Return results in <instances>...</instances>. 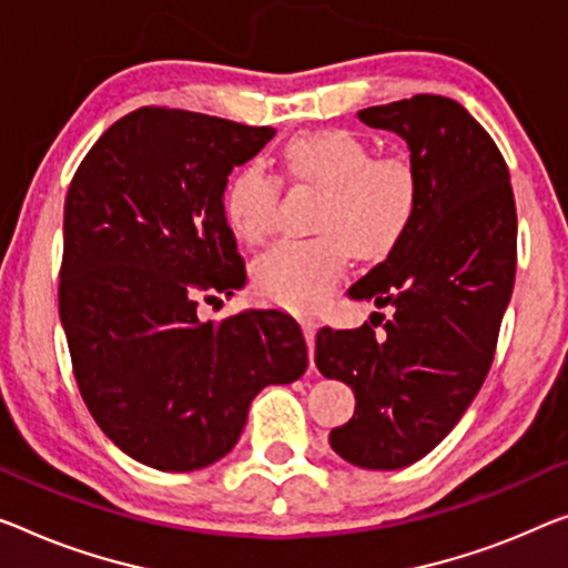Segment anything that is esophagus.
Returning <instances> with one entry per match:
<instances>
[{
	"instance_id": "34e87169",
	"label": "esophagus",
	"mask_w": 568,
	"mask_h": 568,
	"mask_svg": "<svg viewBox=\"0 0 568 568\" xmlns=\"http://www.w3.org/2000/svg\"><path fill=\"white\" fill-rule=\"evenodd\" d=\"M303 336H306L308 354H311V365H313V349H316V321H311V318L303 321Z\"/></svg>"
}]
</instances>
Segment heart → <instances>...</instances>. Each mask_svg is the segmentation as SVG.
Segmentation results:
<instances>
[{
	"instance_id": "b5f03b06",
	"label": "heart",
	"mask_w": 568,
	"mask_h": 568,
	"mask_svg": "<svg viewBox=\"0 0 568 568\" xmlns=\"http://www.w3.org/2000/svg\"><path fill=\"white\" fill-rule=\"evenodd\" d=\"M295 181L324 189L311 240H281L252 265L262 298L311 311L342 277L349 252L375 260L395 250L416 219L420 181L408 158H372L369 142L349 130L293 138L283 152ZM281 183L257 163L236 171L224 189V219L236 240L257 244L273 232Z\"/></svg>"
}]
</instances>
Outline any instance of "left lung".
<instances>
[{
	"instance_id": "8db88e82",
	"label": "left lung",
	"mask_w": 568,
	"mask_h": 568,
	"mask_svg": "<svg viewBox=\"0 0 568 568\" xmlns=\"http://www.w3.org/2000/svg\"><path fill=\"white\" fill-rule=\"evenodd\" d=\"M357 116L408 142L420 201L387 260L349 287V298L393 306V318L324 326L316 367L357 397L328 436L334 452L362 469H403L444 442L493 367L518 214L503 152L454 99L418 94Z\"/></svg>"
}]
</instances>
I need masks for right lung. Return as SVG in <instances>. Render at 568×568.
<instances>
[{
    "instance_id": "1",
    "label": "right lung",
    "mask_w": 568,
    "mask_h": 568,
    "mask_svg": "<svg viewBox=\"0 0 568 568\" xmlns=\"http://www.w3.org/2000/svg\"><path fill=\"white\" fill-rule=\"evenodd\" d=\"M171 106H140L94 142L68 185L58 311L99 428L134 462L193 471L230 454L250 403L308 367L281 311L199 318L247 283L224 219L226 175L273 140Z\"/></svg>"
}]
</instances>
